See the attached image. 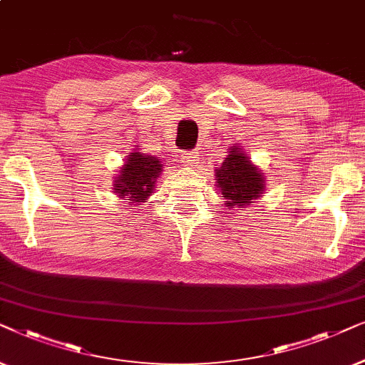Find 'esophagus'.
<instances>
[{
    "label": "esophagus",
    "instance_id": "34e87169",
    "mask_svg": "<svg viewBox=\"0 0 365 365\" xmlns=\"http://www.w3.org/2000/svg\"><path fill=\"white\" fill-rule=\"evenodd\" d=\"M182 160H183V163L187 165V167H197V165L200 163L202 155L198 152H183Z\"/></svg>",
    "mask_w": 365,
    "mask_h": 365
}]
</instances>
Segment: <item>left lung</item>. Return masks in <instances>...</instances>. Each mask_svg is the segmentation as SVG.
<instances>
[{"label":"left lung","instance_id":"1","mask_svg":"<svg viewBox=\"0 0 365 365\" xmlns=\"http://www.w3.org/2000/svg\"><path fill=\"white\" fill-rule=\"evenodd\" d=\"M215 185L225 197L227 207L245 208L262 197L265 190V177L242 152V148L230 147L227 158L215 170Z\"/></svg>","mask_w":365,"mask_h":365}]
</instances>
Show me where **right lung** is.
I'll return each instance as SVG.
<instances>
[{
    "label": "right lung",
    "mask_w": 365,
    "mask_h": 365,
    "mask_svg": "<svg viewBox=\"0 0 365 365\" xmlns=\"http://www.w3.org/2000/svg\"><path fill=\"white\" fill-rule=\"evenodd\" d=\"M162 168L163 165L157 157L142 152L130 153L115 180L113 190L123 200L140 205L153 193Z\"/></svg>",
    "instance_id": "right-lung-1"
}]
</instances>
